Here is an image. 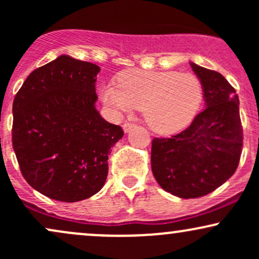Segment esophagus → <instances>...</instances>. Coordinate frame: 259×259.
<instances>
[{
    "mask_svg": "<svg viewBox=\"0 0 259 259\" xmlns=\"http://www.w3.org/2000/svg\"><path fill=\"white\" fill-rule=\"evenodd\" d=\"M133 127H135V124L133 123H129V121H126V123L123 124V129H124V133H129L130 130L133 129Z\"/></svg>",
    "mask_w": 259,
    "mask_h": 259,
    "instance_id": "esophagus-1",
    "label": "esophagus"
}]
</instances>
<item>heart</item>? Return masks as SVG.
Segmentation results:
<instances>
[{"mask_svg": "<svg viewBox=\"0 0 259 259\" xmlns=\"http://www.w3.org/2000/svg\"><path fill=\"white\" fill-rule=\"evenodd\" d=\"M101 100L115 115L142 109L154 133L173 135L195 119L203 102V85L192 73L130 69L118 76V86L106 84Z\"/></svg>", "mask_w": 259, "mask_h": 259, "instance_id": "1", "label": "heart"}]
</instances>
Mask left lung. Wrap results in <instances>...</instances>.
Segmentation results:
<instances>
[{"instance_id": "left-lung-1", "label": "left lung", "mask_w": 259, "mask_h": 259, "mask_svg": "<svg viewBox=\"0 0 259 259\" xmlns=\"http://www.w3.org/2000/svg\"><path fill=\"white\" fill-rule=\"evenodd\" d=\"M201 79L206 108L169 139L156 138L151 167L163 190L181 198L214 191L236 170L242 152L239 96L221 73L190 62Z\"/></svg>"}]
</instances>
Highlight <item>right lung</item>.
I'll return each instance as SVG.
<instances>
[{"mask_svg":"<svg viewBox=\"0 0 259 259\" xmlns=\"http://www.w3.org/2000/svg\"><path fill=\"white\" fill-rule=\"evenodd\" d=\"M99 65L62 55L26 78L13 101L12 144L32 189L78 202L105 185L111 147L123 138L95 107Z\"/></svg>","mask_w":259,"mask_h":259,"instance_id":"1","label":"right lung"}]
</instances>
